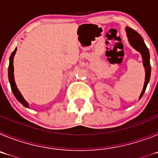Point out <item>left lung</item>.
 <instances>
[{"mask_svg": "<svg viewBox=\"0 0 158 158\" xmlns=\"http://www.w3.org/2000/svg\"><path fill=\"white\" fill-rule=\"evenodd\" d=\"M127 32V36L128 38V41H129L130 45L135 49L137 51H139L142 55V63L143 66L145 68V72H146V77H145V82L144 86L142 89V91L141 93L140 96H139V100L142 98V96L144 94L146 89L147 87V85L150 81V74H151V66H150V52L148 50L147 47L145 44L144 40L142 39V36L136 31L133 30L131 27H126L125 28Z\"/></svg>", "mask_w": 158, "mask_h": 158, "instance_id": "1", "label": "left lung"}]
</instances>
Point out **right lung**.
I'll use <instances>...</instances> for the list:
<instances>
[{"mask_svg":"<svg viewBox=\"0 0 158 158\" xmlns=\"http://www.w3.org/2000/svg\"><path fill=\"white\" fill-rule=\"evenodd\" d=\"M16 51H17V48H16L13 51V52L11 54L10 58H9V65H8V81H9V83H10L11 89H12V91L13 93L14 96L17 99L18 101L21 104H23L25 107H28L29 108V104L27 103L26 100H24V98L23 97L22 94L20 93V92L19 91L17 86H16V81H15V79H14V67H13V59L14 56L16 54Z\"/></svg>","mask_w":158,"mask_h":158,"instance_id":"obj_1","label":"right lung"}]
</instances>
